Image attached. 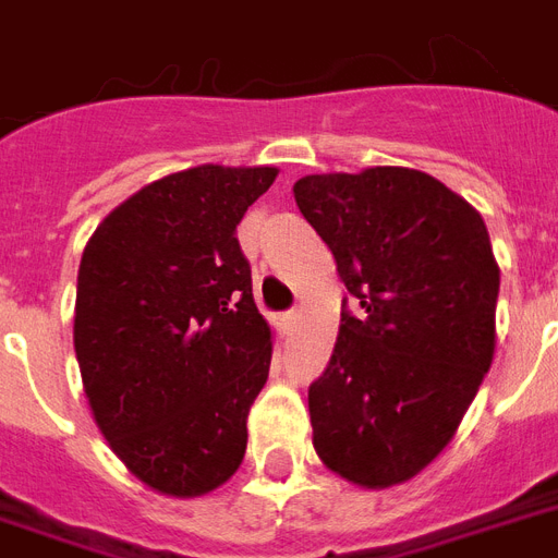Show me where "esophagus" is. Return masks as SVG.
I'll list each match as a JSON object with an SVG mask.
<instances>
[{
	"instance_id": "obj_1",
	"label": "esophagus",
	"mask_w": 558,
	"mask_h": 558,
	"mask_svg": "<svg viewBox=\"0 0 558 558\" xmlns=\"http://www.w3.org/2000/svg\"><path fill=\"white\" fill-rule=\"evenodd\" d=\"M298 322H301V310H289V313H283V327H287V330H292Z\"/></svg>"
}]
</instances>
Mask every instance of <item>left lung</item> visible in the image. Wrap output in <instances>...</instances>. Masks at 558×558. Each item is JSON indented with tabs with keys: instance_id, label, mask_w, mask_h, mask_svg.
<instances>
[{
	"instance_id": "obj_1",
	"label": "left lung",
	"mask_w": 558,
	"mask_h": 558,
	"mask_svg": "<svg viewBox=\"0 0 558 558\" xmlns=\"http://www.w3.org/2000/svg\"><path fill=\"white\" fill-rule=\"evenodd\" d=\"M292 193L359 304L310 385L313 446L350 484H405L449 446L493 365L501 269L484 217L411 168L315 173Z\"/></svg>"
}]
</instances>
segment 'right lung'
<instances>
[{"label": "right lung", "mask_w": 558, "mask_h": 558, "mask_svg": "<svg viewBox=\"0 0 558 558\" xmlns=\"http://www.w3.org/2000/svg\"><path fill=\"white\" fill-rule=\"evenodd\" d=\"M278 168L199 165L109 210L83 248L74 353L109 449L144 486L214 493L245 454L271 327L236 226Z\"/></svg>", "instance_id": "right-lung-1"}]
</instances>
